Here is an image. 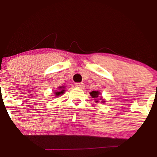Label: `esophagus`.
Returning a JSON list of instances; mask_svg holds the SVG:
<instances>
[{
    "label": "esophagus",
    "mask_w": 157,
    "mask_h": 157,
    "mask_svg": "<svg viewBox=\"0 0 157 157\" xmlns=\"http://www.w3.org/2000/svg\"><path fill=\"white\" fill-rule=\"evenodd\" d=\"M75 86L79 89H82L84 87V84L82 82H77V83H75Z\"/></svg>",
    "instance_id": "34e87169"
}]
</instances>
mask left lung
<instances>
[{
	"mask_svg": "<svg viewBox=\"0 0 157 157\" xmlns=\"http://www.w3.org/2000/svg\"><path fill=\"white\" fill-rule=\"evenodd\" d=\"M90 94H91V96L93 98L97 99V97H98L99 94H100V92H99L98 91H91V92H90ZM96 102H98V101H96ZM104 102L105 101H102V102Z\"/></svg>",
	"mask_w": 157,
	"mask_h": 157,
	"instance_id": "left-lung-1",
	"label": "left lung"
}]
</instances>
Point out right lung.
Masks as SVG:
<instances>
[{"instance_id":"obj_1","label":"right lung","mask_w":157,"mask_h":157,"mask_svg":"<svg viewBox=\"0 0 157 157\" xmlns=\"http://www.w3.org/2000/svg\"><path fill=\"white\" fill-rule=\"evenodd\" d=\"M64 86H60V87H59L58 89H59V90H60V91H55V95L56 96H60V95H61V94H63L64 93V91H65V90H64Z\"/></svg>"}]
</instances>
